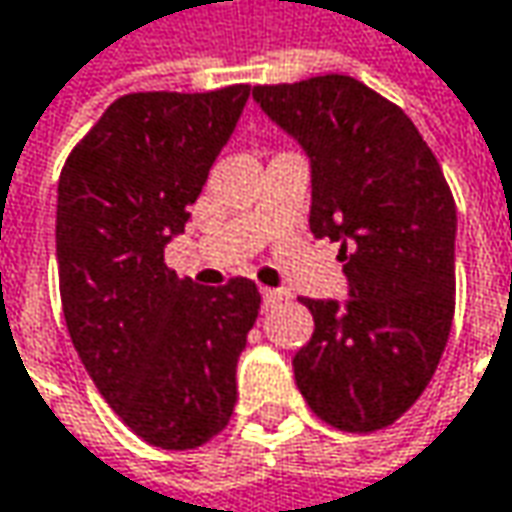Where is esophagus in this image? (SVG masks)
Returning a JSON list of instances; mask_svg holds the SVG:
<instances>
[{
	"instance_id": "34e87169",
	"label": "esophagus",
	"mask_w": 512,
	"mask_h": 512,
	"mask_svg": "<svg viewBox=\"0 0 512 512\" xmlns=\"http://www.w3.org/2000/svg\"><path fill=\"white\" fill-rule=\"evenodd\" d=\"M279 297H282V294L274 291V288H262V303H265V309H268V306H274Z\"/></svg>"
}]
</instances>
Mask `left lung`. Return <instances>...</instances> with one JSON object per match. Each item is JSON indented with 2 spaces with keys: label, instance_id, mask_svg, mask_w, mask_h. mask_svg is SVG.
<instances>
[{
  "label": "left lung",
  "instance_id": "left-lung-1",
  "mask_svg": "<svg viewBox=\"0 0 512 512\" xmlns=\"http://www.w3.org/2000/svg\"><path fill=\"white\" fill-rule=\"evenodd\" d=\"M311 163L314 238L341 244L349 300H300L314 335L294 379L323 422L367 434L431 382L455 317L457 209L414 122L349 75L253 87Z\"/></svg>",
  "mask_w": 512,
  "mask_h": 512
}]
</instances>
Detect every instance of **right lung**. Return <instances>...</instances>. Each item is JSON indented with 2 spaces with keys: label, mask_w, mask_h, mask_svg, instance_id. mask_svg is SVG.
Returning a JSON list of instances; mask_svg holds the SVG:
<instances>
[{
  "label": "right lung",
  "mask_w": 512,
  "mask_h": 512,
  "mask_svg": "<svg viewBox=\"0 0 512 512\" xmlns=\"http://www.w3.org/2000/svg\"><path fill=\"white\" fill-rule=\"evenodd\" d=\"M247 84L130 92L72 148L57 183V276L69 338L104 402L145 443L186 452L227 428L256 282L209 288L165 265Z\"/></svg>",
  "instance_id": "obj_1"
}]
</instances>
